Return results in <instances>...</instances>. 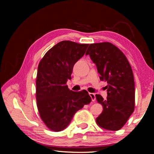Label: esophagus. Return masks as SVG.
I'll return each instance as SVG.
<instances>
[{"label": "esophagus", "mask_w": 154, "mask_h": 154, "mask_svg": "<svg viewBox=\"0 0 154 154\" xmlns=\"http://www.w3.org/2000/svg\"><path fill=\"white\" fill-rule=\"evenodd\" d=\"M89 95L90 96V97L92 98V100L93 101H95V100H96V97H95V94H93V93H89Z\"/></svg>", "instance_id": "34e87169"}]
</instances>
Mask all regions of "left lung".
I'll return each mask as SVG.
<instances>
[{
    "mask_svg": "<svg viewBox=\"0 0 154 154\" xmlns=\"http://www.w3.org/2000/svg\"><path fill=\"white\" fill-rule=\"evenodd\" d=\"M85 55L96 64L100 79L108 83L106 100L96 94L103 111L96 119L104 129H121L134 110V80L131 66L123 52L109 42L90 44Z\"/></svg>",
    "mask_w": 154,
    "mask_h": 154,
    "instance_id": "8db88e82",
    "label": "left lung"
}]
</instances>
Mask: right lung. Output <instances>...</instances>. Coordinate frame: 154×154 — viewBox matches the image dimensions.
<instances>
[{
    "label": "right lung",
    "mask_w": 154,
    "mask_h": 154,
    "mask_svg": "<svg viewBox=\"0 0 154 154\" xmlns=\"http://www.w3.org/2000/svg\"><path fill=\"white\" fill-rule=\"evenodd\" d=\"M88 45L60 41L47 52L38 64L36 105L41 119L52 131L66 128L75 113L92 100L86 90L73 92L66 85L75 64L84 55Z\"/></svg>",
    "instance_id": "obj_1"
}]
</instances>
